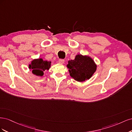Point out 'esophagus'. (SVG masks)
Here are the masks:
<instances>
[{
	"instance_id": "obj_1",
	"label": "esophagus",
	"mask_w": 132,
	"mask_h": 132,
	"mask_svg": "<svg viewBox=\"0 0 132 132\" xmlns=\"http://www.w3.org/2000/svg\"><path fill=\"white\" fill-rule=\"evenodd\" d=\"M59 63H61V64H63L64 63V60L63 59H59V61H58Z\"/></svg>"
}]
</instances>
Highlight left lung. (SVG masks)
<instances>
[{"instance_id":"left-lung-1","label":"left lung","mask_w":132,"mask_h":132,"mask_svg":"<svg viewBox=\"0 0 132 132\" xmlns=\"http://www.w3.org/2000/svg\"><path fill=\"white\" fill-rule=\"evenodd\" d=\"M67 67L71 77L80 82L89 79L96 70V65L93 60L81 54L76 55L74 60L69 61Z\"/></svg>"}]
</instances>
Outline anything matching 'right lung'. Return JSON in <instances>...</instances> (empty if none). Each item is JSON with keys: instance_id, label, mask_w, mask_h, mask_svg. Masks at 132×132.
I'll return each mask as SVG.
<instances>
[{"instance_id": "add662e5", "label": "right lung", "mask_w": 132, "mask_h": 132, "mask_svg": "<svg viewBox=\"0 0 132 132\" xmlns=\"http://www.w3.org/2000/svg\"><path fill=\"white\" fill-rule=\"evenodd\" d=\"M51 62L44 61L42 58L34 59L29 65V68L32 73L37 76H43L44 71L48 70L51 67Z\"/></svg>"}]
</instances>
